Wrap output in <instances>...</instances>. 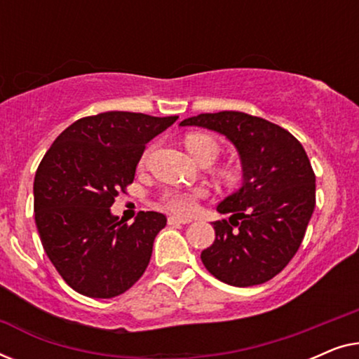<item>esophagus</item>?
I'll return each instance as SVG.
<instances>
[{"mask_svg": "<svg viewBox=\"0 0 359 359\" xmlns=\"http://www.w3.org/2000/svg\"><path fill=\"white\" fill-rule=\"evenodd\" d=\"M191 219H184V217H178V215H171L168 217V224L170 225H176V224H189Z\"/></svg>", "mask_w": 359, "mask_h": 359, "instance_id": "obj_1", "label": "esophagus"}]
</instances>
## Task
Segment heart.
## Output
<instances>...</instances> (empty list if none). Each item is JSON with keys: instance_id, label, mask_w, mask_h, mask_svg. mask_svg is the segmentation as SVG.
<instances>
[{"instance_id": "obj_1", "label": "heart", "mask_w": 359, "mask_h": 359, "mask_svg": "<svg viewBox=\"0 0 359 359\" xmlns=\"http://www.w3.org/2000/svg\"><path fill=\"white\" fill-rule=\"evenodd\" d=\"M186 149L191 156L198 161V163H212L219 156L220 147L212 137L204 134H193L186 137ZM149 154L144 155V161L147 160ZM224 175L230 178L229 171H224ZM204 189H165L160 196V203L165 205L171 212L180 215H189L196 210L198 201L204 198Z\"/></svg>"}]
</instances>
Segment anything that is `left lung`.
<instances>
[{
  "mask_svg": "<svg viewBox=\"0 0 359 359\" xmlns=\"http://www.w3.org/2000/svg\"><path fill=\"white\" fill-rule=\"evenodd\" d=\"M227 137L242 161L243 184L217 205L215 240L201 253L208 271L230 286L248 287L281 273L301 247L316 208V175L296 137L262 117L238 111L188 117Z\"/></svg>",
  "mask_w": 359,
  "mask_h": 359,
  "instance_id": "1",
  "label": "left lung"
}]
</instances>
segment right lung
<instances>
[{
    "label": "right lung",
    "instance_id": "add662e5",
    "mask_svg": "<svg viewBox=\"0 0 359 359\" xmlns=\"http://www.w3.org/2000/svg\"><path fill=\"white\" fill-rule=\"evenodd\" d=\"M176 119L124 111L81 117L43 155L34 178L36 225L48 259L83 296H119L149 266L166 217L142 210L129 225L111 205L134 181L145 145Z\"/></svg>",
    "mask_w": 359,
    "mask_h": 359
}]
</instances>
